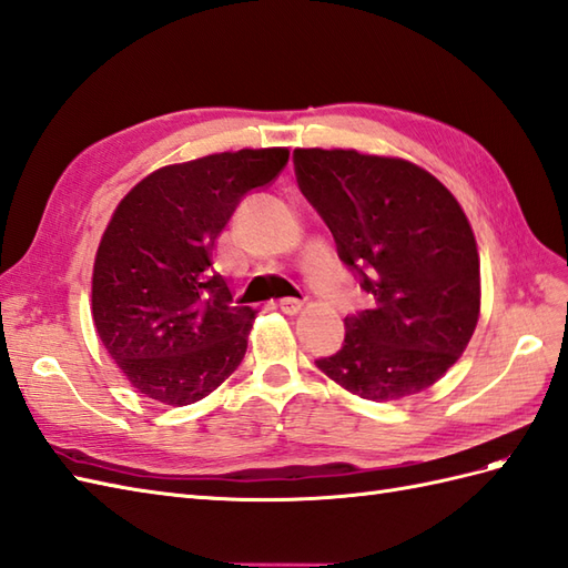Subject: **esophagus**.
Instances as JSON below:
<instances>
[{
  "label": "esophagus",
  "instance_id": "obj_1",
  "mask_svg": "<svg viewBox=\"0 0 568 568\" xmlns=\"http://www.w3.org/2000/svg\"><path fill=\"white\" fill-rule=\"evenodd\" d=\"M280 311L286 315H298L303 311V301L298 298H282L280 301Z\"/></svg>",
  "mask_w": 568,
  "mask_h": 568
}]
</instances>
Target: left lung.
<instances>
[{
  "instance_id": "obj_1",
  "label": "left lung",
  "mask_w": 568,
  "mask_h": 568,
  "mask_svg": "<svg viewBox=\"0 0 568 568\" xmlns=\"http://www.w3.org/2000/svg\"><path fill=\"white\" fill-rule=\"evenodd\" d=\"M298 187L325 219L373 308L344 317V344L317 358L371 403L417 395L467 349L479 321V253L453 192L422 165L356 149H294Z\"/></svg>"
}]
</instances>
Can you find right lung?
Wrapping results in <instances>:
<instances>
[{
  "instance_id": "obj_1",
  "label": "right lung",
  "mask_w": 568,
  "mask_h": 568,
  "mask_svg": "<svg viewBox=\"0 0 568 568\" xmlns=\"http://www.w3.org/2000/svg\"><path fill=\"white\" fill-rule=\"evenodd\" d=\"M286 161V146H270L171 163L115 206L93 262L91 313L136 393L192 405L243 362L255 311L229 306L214 247L245 192L267 185Z\"/></svg>"
}]
</instances>
